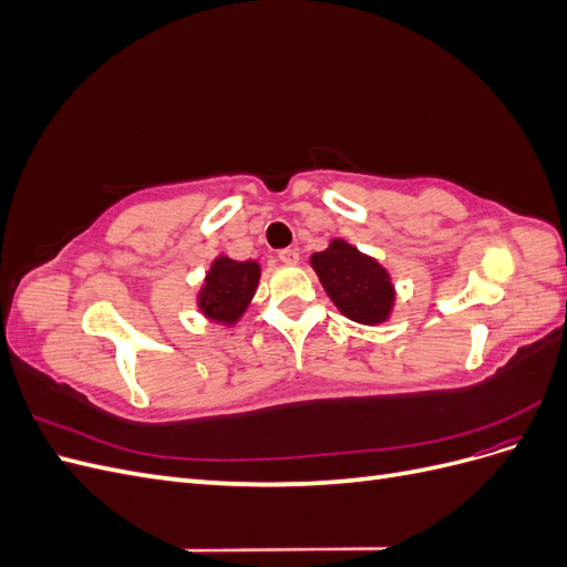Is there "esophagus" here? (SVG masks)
<instances>
[{
  "label": "esophagus",
  "instance_id": "1",
  "mask_svg": "<svg viewBox=\"0 0 567 567\" xmlns=\"http://www.w3.org/2000/svg\"><path fill=\"white\" fill-rule=\"evenodd\" d=\"M279 260H281L284 265H298V262H300V252H298L296 248H284V250L279 252Z\"/></svg>",
  "mask_w": 567,
  "mask_h": 567
}]
</instances>
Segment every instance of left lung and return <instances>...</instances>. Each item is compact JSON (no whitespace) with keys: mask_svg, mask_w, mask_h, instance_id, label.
<instances>
[{"mask_svg":"<svg viewBox=\"0 0 567 567\" xmlns=\"http://www.w3.org/2000/svg\"><path fill=\"white\" fill-rule=\"evenodd\" d=\"M310 265L342 317L364 326H379L390 319L398 290L390 271L375 257L346 238H331L329 248L310 257Z\"/></svg>","mask_w":567,"mask_h":567,"instance_id":"obj_1","label":"left lung"}]
</instances>
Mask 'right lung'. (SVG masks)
Masks as SVG:
<instances>
[{"label": "right lung", "mask_w": 567, "mask_h": 567, "mask_svg": "<svg viewBox=\"0 0 567 567\" xmlns=\"http://www.w3.org/2000/svg\"><path fill=\"white\" fill-rule=\"evenodd\" d=\"M260 274L262 267L257 260L238 262L225 252L217 255L196 293L198 312L205 321L231 329L250 307Z\"/></svg>", "instance_id": "1"}]
</instances>
